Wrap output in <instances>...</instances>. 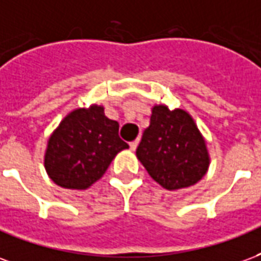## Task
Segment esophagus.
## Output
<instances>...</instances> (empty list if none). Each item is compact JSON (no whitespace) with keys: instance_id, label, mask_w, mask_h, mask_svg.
<instances>
[{"instance_id":"esophagus-1","label":"esophagus","mask_w":261,"mask_h":261,"mask_svg":"<svg viewBox=\"0 0 261 261\" xmlns=\"http://www.w3.org/2000/svg\"><path fill=\"white\" fill-rule=\"evenodd\" d=\"M138 144H139V140H135V142H130V143H129V147H130V150H136Z\"/></svg>"}]
</instances>
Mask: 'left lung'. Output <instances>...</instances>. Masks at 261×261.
I'll list each match as a JSON object with an SVG mask.
<instances>
[{
  "mask_svg": "<svg viewBox=\"0 0 261 261\" xmlns=\"http://www.w3.org/2000/svg\"><path fill=\"white\" fill-rule=\"evenodd\" d=\"M136 155L150 176L168 191L195 185L210 164L206 142L191 115L165 106L153 107Z\"/></svg>",
  "mask_w": 261,
  "mask_h": 261,
  "instance_id": "8db88e82",
  "label": "left lung"
}]
</instances>
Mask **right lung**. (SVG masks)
I'll use <instances>...</instances> for the list:
<instances>
[{
    "mask_svg": "<svg viewBox=\"0 0 261 261\" xmlns=\"http://www.w3.org/2000/svg\"><path fill=\"white\" fill-rule=\"evenodd\" d=\"M118 130L119 123L108 119L98 106L68 114L48 140L44 157L48 176L61 188L87 189L129 147Z\"/></svg>",
    "mask_w": 261,
    "mask_h": 261,
    "instance_id": "obj_1",
    "label": "right lung"
}]
</instances>
